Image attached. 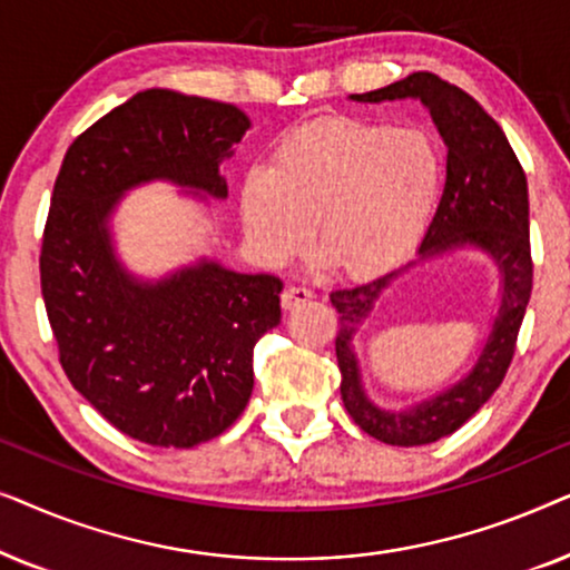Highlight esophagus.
<instances>
[{
  "instance_id": "1",
  "label": "esophagus",
  "mask_w": 570,
  "mask_h": 570,
  "mask_svg": "<svg viewBox=\"0 0 570 570\" xmlns=\"http://www.w3.org/2000/svg\"><path fill=\"white\" fill-rule=\"evenodd\" d=\"M311 298H314V293L308 291V287H301V285H287L283 291V298H279V303H283L285 311H293L303 306V303H308Z\"/></svg>"
}]
</instances>
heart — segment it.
<instances>
[{
    "label": "heart",
    "mask_w": 570,
    "mask_h": 570,
    "mask_svg": "<svg viewBox=\"0 0 570 570\" xmlns=\"http://www.w3.org/2000/svg\"><path fill=\"white\" fill-rule=\"evenodd\" d=\"M443 181L439 145L420 127L324 119L275 147L240 184V223L256 254L283 264L308 228L350 275L389 267L417 244Z\"/></svg>",
    "instance_id": "heart-1"
}]
</instances>
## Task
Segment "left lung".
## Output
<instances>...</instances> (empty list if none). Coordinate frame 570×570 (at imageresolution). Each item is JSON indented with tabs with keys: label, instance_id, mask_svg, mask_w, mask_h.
Wrapping results in <instances>:
<instances>
[{
	"label": "left lung",
	"instance_id": "left-lung-1",
	"mask_svg": "<svg viewBox=\"0 0 570 570\" xmlns=\"http://www.w3.org/2000/svg\"><path fill=\"white\" fill-rule=\"evenodd\" d=\"M407 98L428 108L449 150L441 205L420 240L415 259L330 295L340 314L334 350L342 373V402L365 433L389 446H423L446 439L495 394L511 365L519 326L532 295L527 176L503 129L472 96L431 72H412L386 88L350 96L355 104H392ZM464 247L485 253L502 277L499 311L479 361L462 380L425 401L402 411L379 409L362 386L354 353L356 334L370 321L380 295L402 271Z\"/></svg>",
	"mask_w": 570,
	"mask_h": 570
}]
</instances>
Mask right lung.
Wrapping results in <instances>:
<instances>
[{"label": "right lung", "mask_w": 570, "mask_h": 570, "mask_svg": "<svg viewBox=\"0 0 570 570\" xmlns=\"http://www.w3.org/2000/svg\"><path fill=\"white\" fill-rule=\"evenodd\" d=\"M252 127L230 104L150 88L69 145L41 248V293L72 386L114 428L191 449L236 423L254 389V345L279 324L283 283L209 256L158 279L116 254L129 191L168 181L225 199L220 166Z\"/></svg>", "instance_id": "1"}]
</instances>
